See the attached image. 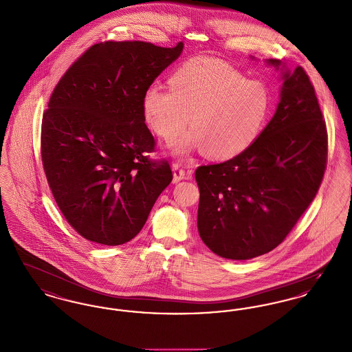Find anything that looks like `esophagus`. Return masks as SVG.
I'll list each match as a JSON object with an SVG mask.
<instances>
[{"label": "esophagus", "instance_id": "34e87169", "mask_svg": "<svg viewBox=\"0 0 352 352\" xmlns=\"http://www.w3.org/2000/svg\"><path fill=\"white\" fill-rule=\"evenodd\" d=\"M173 173H174V182H179L184 178H188L190 177V173H186L184 166L181 164H173Z\"/></svg>", "mask_w": 352, "mask_h": 352}]
</instances>
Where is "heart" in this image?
Wrapping results in <instances>:
<instances>
[{
    "label": "heart",
    "mask_w": 352,
    "mask_h": 352,
    "mask_svg": "<svg viewBox=\"0 0 352 352\" xmlns=\"http://www.w3.org/2000/svg\"><path fill=\"white\" fill-rule=\"evenodd\" d=\"M170 91L153 84L142 95V113L151 132L179 153L206 149L214 160H231L261 135L270 109L268 87L247 79L228 63L198 56L168 79Z\"/></svg>",
    "instance_id": "b5f03b06"
}]
</instances>
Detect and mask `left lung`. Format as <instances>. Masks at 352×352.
Wrapping results in <instances>:
<instances>
[{"mask_svg": "<svg viewBox=\"0 0 352 352\" xmlns=\"http://www.w3.org/2000/svg\"><path fill=\"white\" fill-rule=\"evenodd\" d=\"M284 80L277 111L251 148L195 170L198 231L220 257L248 260L274 250L322 184L329 138L314 85L302 67L286 71Z\"/></svg>", "mask_w": 352, "mask_h": 352, "instance_id": "obj_1", "label": "left lung"}]
</instances>
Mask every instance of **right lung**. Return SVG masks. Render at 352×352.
<instances>
[{
	"label": "right lung",
	"instance_id": "obj_1",
	"mask_svg": "<svg viewBox=\"0 0 352 352\" xmlns=\"http://www.w3.org/2000/svg\"><path fill=\"white\" fill-rule=\"evenodd\" d=\"M182 49L100 42L55 85L42 118V165L59 210L84 239L128 243L171 182L168 161L148 155L155 140L141 101Z\"/></svg>",
	"mask_w": 352,
	"mask_h": 352
}]
</instances>
